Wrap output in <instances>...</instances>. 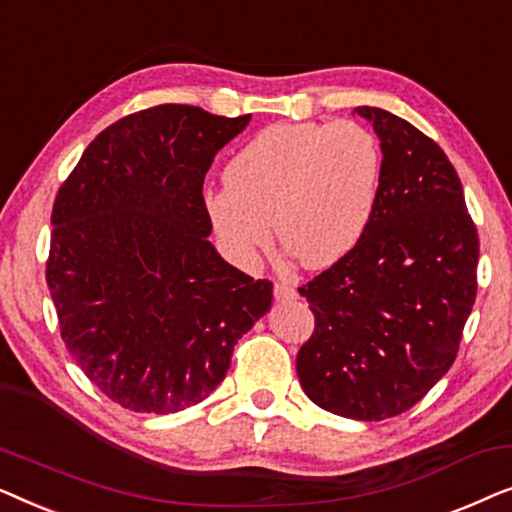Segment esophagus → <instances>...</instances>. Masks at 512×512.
Returning a JSON list of instances; mask_svg holds the SVG:
<instances>
[{"label":"esophagus","mask_w":512,"mask_h":512,"mask_svg":"<svg viewBox=\"0 0 512 512\" xmlns=\"http://www.w3.org/2000/svg\"><path fill=\"white\" fill-rule=\"evenodd\" d=\"M272 291H275V298L277 300H293L298 296L296 289H293L291 284L286 282H275V286H272Z\"/></svg>","instance_id":"esophagus-1"}]
</instances>
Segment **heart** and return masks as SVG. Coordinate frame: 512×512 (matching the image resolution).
<instances>
[{"mask_svg":"<svg viewBox=\"0 0 512 512\" xmlns=\"http://www.w3.org/2000/svg\"><path fill=\"white\" fill-rule=\"evenodd\" d=\"M226 186L205 195L221 249L251 265L279 242L305 268L338 263L361 242L382 179L375 135L352 121L275 123L226 165Z\"/></svg>","mask_w":512,"mask_h":512,"instance_id":"1","label":"heart"}]
</instances>
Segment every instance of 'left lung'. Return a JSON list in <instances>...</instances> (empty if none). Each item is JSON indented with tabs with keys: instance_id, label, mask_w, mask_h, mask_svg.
<instances>
[{
	"instance_id": "8db88e82",
	"label": "left lung",
	"mask_w": 512,
	"mask_h": 512,
	"mask_svg": "<svg viewBox=\"0 0 512 512\" xmlns=\"http://www.w3.org/2000/svg\"><path fill=\"white\" fill-rule=\"evenodd\" d=\"M354 111L380 137V193L361 242L298 289L314 333L296 370L319 408L380 422L422 401L457 359L480 242L445 151L389 111Z\"/></svg>"
}]
</instances>
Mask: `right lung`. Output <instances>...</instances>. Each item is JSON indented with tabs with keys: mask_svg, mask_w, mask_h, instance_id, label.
<instances>
[{
	"mask_svg": "<svg viewBox=\"0 0 512 512\" xmlns=\"http://www.w3.org/2000/svg\"><path fill=\"white\" fill-rule=\"evenodd\" d=\"M251 116L160 104L102 130L55 195L46 282L83 375L135 412L170 415L219 387L272 282L207 240L202 184Z\"/></svg>",
	"mask_w": 512,
	"mask_h": 512,
	"instance_id": "add662e5",
	"label": "right lung"
}]
</instances>
